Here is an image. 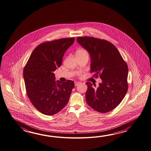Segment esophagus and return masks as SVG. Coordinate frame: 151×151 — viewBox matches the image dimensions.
<instances>
[{
	"label": "esophagus",
	"instance_id": "34e87169",
	"mask_svg": "<svg viewBox=\"0 0 151 151\" xmlns=\"http://www.w3.org/2000/svg\"><path fill=\"white\" fill-rule=\"evenodd\" d=\"M75 83V86H78L79 84H80V82H78V81H76L75 83Z\"/></svg>",
	"mask_w": 151,
	"mask_h": 151
}]
</instances>
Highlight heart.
I'll return each instance as SVG.
<instances>
[{"label": "heart", "instance_id": "1", "mask_svg": "<svg viewBox=\"0 0 151 151\" xmlns=\"http://www.w3.org/2000/svg\"><path fill=\"white\" fill-rule=\"evenodd\" d=\"M76 54H79V55H88L87 52L85 50H84L83 49H81L77 51L76 52Z\"/></svg>", "mask_w": 151, "mask_h": 151}]
</instances>
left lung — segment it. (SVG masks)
<instances>
[{"instance_id":"8db88e82","label":"left lung","mask_w":151,"mask_h":151,"mask_svg":"<svg viewBox=\"0 0 151 151\" xmlns=\"http://www.w3.org/2000/svg\"><path fill=\"white\" fill-rule=\"evenodd\" d=\"M77 41L90 54L91 72L102 80L96 89L91 83H86L87 103L99 112H109L119 105L127 92V65L110 42L90 37H78Z\"/></svg>"}]
</instances>
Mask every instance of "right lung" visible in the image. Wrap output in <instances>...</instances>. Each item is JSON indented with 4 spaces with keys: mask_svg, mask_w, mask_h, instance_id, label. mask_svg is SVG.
Instances as JSON below:
<instances>
[{
    "mask_svg": "<svg viewBox=\"0 0 151 151\" xmlns=\"http://www.w3.org/2000/svg\"><path fill=\"white\" fill-rule=\"evenodd\" d=\"M74 38L46 42L32 52L23 71L29 99L42 114L52 116L68 102L74 83L55 80V72L61 66L65 52L73 44Z\"/></svg>",
    "mask_w": 151,
    "mask_h": 151,
    "instance_id": "add662e5",
    "label": "right lung"
}]
</instances>
